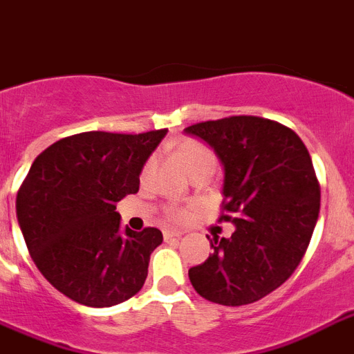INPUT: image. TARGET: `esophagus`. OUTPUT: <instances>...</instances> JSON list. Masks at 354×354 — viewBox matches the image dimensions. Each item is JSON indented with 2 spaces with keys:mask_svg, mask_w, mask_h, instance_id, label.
I'll return each mask as SVG.
<instances>
[{
  "mask_svg": "<svg viewBox=\"0 0 354 354\" xmlns=\"http://www.w3.org/2000/svg\"><path fill=\"white\" fill-rule=\"evenodd\" d=\"M183 236V232H180V230H163V237L165 239H180V237Z\"/></svg>",
  "mask_w": 354,
  "mask_h": 354,
  "instance_id": "obj_1",
  "label": "esophagus"
}]
</instances>
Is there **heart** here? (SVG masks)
<instances>
[{"mask_svg": "<svg viewBox=\"0 0 354 354\" xmlns=\"http://www.w3.org/2000/svg\"><path fill=\"white\" fill-rule=\"evenodd\" d=\"M174 153L180 158V162L185 165V169L191 172L192 176L201 174V172H209L212 174L216 165H218V156L210 149L205 142L198 140V138H185L174 147ZM153 167V160L145 163L144 174L151 171ZM167 216L174 221H182L189 216V207H182V205H171L167 207Z\"/></svg>", "mask_w": 354, "mask_h": 354, "instance_id": "b5f03b06", "label": "heart"}]
</instances>
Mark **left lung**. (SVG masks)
<instances>
[{"label": "left lung", "mask_w": 354, "mask_h": 354, "mask_svg": "<svg viewBox=\"0 0 354 354\" xmlns=\"http://www.w3.org/2000/svg\"><path fill=\"white\" fill-rule=\"evenodd\" d=\"M216 151L225 169L219 221L230 237L214 236V254L189 270L203 299L221 306L259 301L292 277L313 236L320 185L304 142L293 129L254 115L185 127Z\"/></svg>", "instance_id": "obj_1"}]
</instances>
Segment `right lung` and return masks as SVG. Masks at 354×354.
<instances>
[{"instance_id": "right-lung-1", "label": "right lung", "mask_w": 354, "mask_h": 354, "mask_svg": "<svg viewBox=\"0 0 354 354\" xmlns=\"http://www.w3.org/2000/svg\"><path fill=\"white\" fill-rule=\"evenodd\" d=\"M165 133H77L32 163L17 191V221L37 270L71 301L109 308L144 286L163 236L154 227L122 232L117 203L138 192L142 167Z\"/></svg>"}]
</instances>
